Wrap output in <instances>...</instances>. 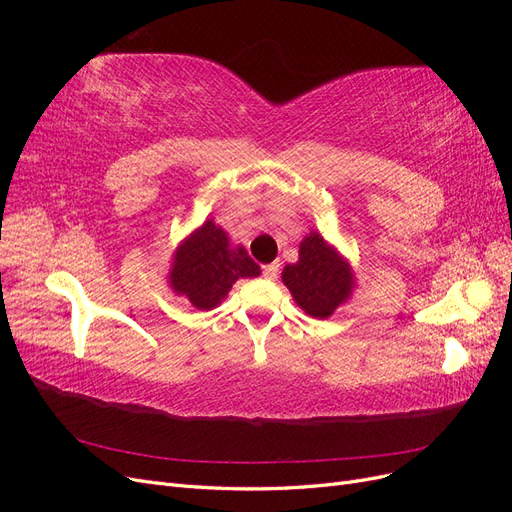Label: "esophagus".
<instances>
[{
    "mask_svg": "<svg viewBox=\"0 0 512 512\" xmlns=\"http://www.w3.org/2000/svg\"><path fill=\"white\" fill-rule=\"evenodd\" d=\"M277 273H280V262H271V265L262 267V275H265L267 280H275Z\"/></svg>",
    "mask_w": 512,
    "mask_h": 512,
    "instance_id": "34e87169",
    "label": "esophagus"
}]
</instances>
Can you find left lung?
Returning a JSON list of instances; mask_svg holds the SVG:
<instances>
[{
	"instance_id": "8db88e82",
	"label": "left lung",
	"mask_w": 512,
	"mask_h": 512,
	"mask_svg": "<svg viewBox=\"0 0 512 512\" xmlns=\"http://www.w3.org/2000/svg\"><path fill=\"white\" fill-rule=\"evenodd\" d=\"M282 282L307 316L327 320L350 301L356 275L350 260L333 243L318 230H309L299 243V260L284 267Z\"/></svg>"
}]
</instances>
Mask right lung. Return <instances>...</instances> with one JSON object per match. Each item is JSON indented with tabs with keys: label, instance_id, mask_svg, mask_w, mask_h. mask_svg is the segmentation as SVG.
Segmentation results:
<instances>
[{
	"label": "right lung",
	"instance_id": "obj_1",
	"mask_svg": "<svg viewBox=\"0 0 512 512\" xmlns=\"http://www.w3.org/2000/svg\"><path fill=\"white\" fill-rule=\"evenodd\" d=\"M260 267L247 256L241 243H232L228 232L207 218L179 241L166 282L177 297H185L200 312L218 307L241 277H258Z\"/></svg>",
	"mask_w": 512,
	"mask_h": 512
}]
</instances>
